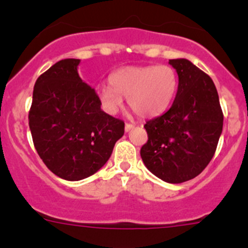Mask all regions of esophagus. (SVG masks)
Wrapping results in <instances>:
<instances>
[{
  "label": "esophagus",
  "instance_id": "obj_1",
  "mask_svg": "<svg viewBox=\"0 0 248 248\" xmlns=\"http://www.w3.org/2000/svg\"><path fill=\"white\" fill-rule=\"evenodd\" d=\"M133 128H134L133 124H124V132H126V133H127V132L132 131V129H133Z\"/></svg>",
  "mask_w": 248,
  "mask_h": 248
}]
</instances>
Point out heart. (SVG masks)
Instances as JSON below:
<instances>
[{
  "label": "heart",
  "instance_id": "obj_1",
  "mask_svg": "<svg viewBox=\"0 0 248 248\" xmlns=\"http://www.w3.org/2000/svg\"><path fill=\"white\" fill-rule=\"evenodd\" d=\"M109 85L97 91V101L104 112L116 114L124 104L122 97H126L136 114L150 119L163 114L171 106L179 87V77L167 64L129 66L110 74Z\"/></svg>",
  "mask_w": 248,
  "mask_h": 248
}]
</instances>
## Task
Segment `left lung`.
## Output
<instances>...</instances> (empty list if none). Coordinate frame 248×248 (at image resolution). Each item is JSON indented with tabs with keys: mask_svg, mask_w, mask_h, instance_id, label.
Returning a JSON list of instances; mask_svg holds the SVG:
<instances>
[{
	"mask_svg": "<svg viewBox=\"0 0 248 248\" xmlns=\"http://www.w3.org/2000/svg\"><path fill=\"white\" fill-rule=\"evenodd\" d=\"M179 87L168 111L146 122V144L140 150L145 167L169 184L198 176L216 151L223 114L214 81L187 59L169 60Z\"/></svg>",
	"mask_w": 248,
	"mask_h": 248,
	"instance_id": "8db88e82",
	"label": "left lung"
}]
</instances>
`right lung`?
I'll return each instance as SVG.
<instances>
[{
	"label": "right lung",
	"mask_w": 248,
	"mask_h": 248,
	"mask_svg": "<svg viewBox=\"0 0 248 248\" xmlns=\"http://www.w3.org/2000/svg\"><path fill=\"white\" fill-rule=\"evenodd\" d=\"M80 60L64 59L37 79L29 114L34 147L46 166L79 181L108 162L124 133V121L104 112L94 89L78 73Z\"/></svg>",
	"instance_id": "1"
}]
</instances>
